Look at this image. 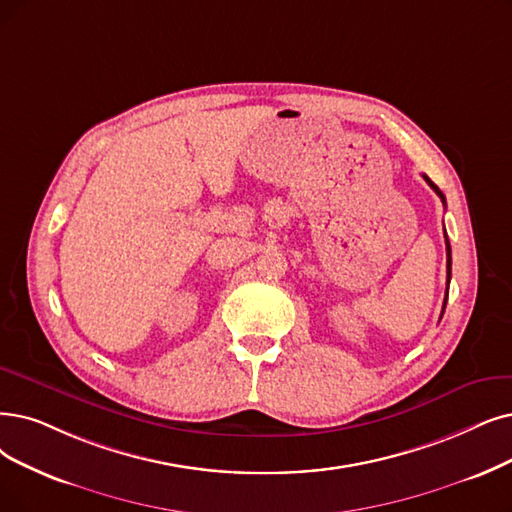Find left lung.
Returning <instances> with one entry per match:
<instances>
[{"label":"left lung","mask_w":512,"mask_h":512,"mask_svg":"<svg viewBox=\"0 0 512 512\" xmlns=\"http://www.w3.org/2000/svg\"><path fill=\"white\" fill-rule=\"evenodd\" d=\"M424 176V180L428 182V185H431V189L441 197V201L445 203V195L439 191V187L435 185V182L428 178L426 174H422ZM445 250H447V290H449V279H452V248H449V239H447V235H445ZM447 290H445V300H443V311H445V302H447ZM443 311H441V317H443Z\"/></svg>","instance_id":"left-lung-1"}]
</instances>
